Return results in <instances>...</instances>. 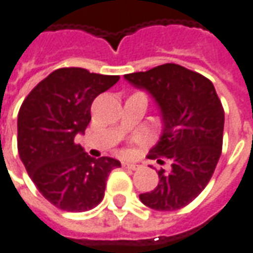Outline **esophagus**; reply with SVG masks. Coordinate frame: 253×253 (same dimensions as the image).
<instances>
[{
	"instance_id": "obj_1",
	"label": "esophagus",
	"mask_w": 253,
	"mask_h": 253,
	"mask_svg": "<svg viewBox=\"0 0 253 253\" xmlns=\"http://www.w3.org/2000/svg\"><path fill=\"white\" fill-rule=\"evenodd\" d=\"M123 168H126V169L130 170H137L140 169V165H137V163H128V162H123Z\"/></svg>"
}]
</instances>
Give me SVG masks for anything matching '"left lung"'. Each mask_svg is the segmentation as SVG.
I'll return each mask as SVG.
<instances>
[{"label": "left lung", "instance_id": "obj_1", "mask_svg": "<svg viewBox=\"0 0 253 253\" xmlns=\"http://www.w3.org/2000/svg\"><path fill=\"white\" fill-rule=\"evenodd\" d=\"M125 79L155 98L163 131L149 158H168L171 163L169 173L158 171L155 190L140 194L141 202L155 211L181 209L202 192L219 162L224 128L220 99L209 79L176 63Z\"/></svg>", "mask_w": 253, "mask_h": 253}]
</instances>
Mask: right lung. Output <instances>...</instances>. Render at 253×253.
<instances>
[{
  "label": "right lung",
  "instance_id": "add662e5",
  "mask_svg": "<svg viewBox=\"0 0 253 253\" xmlns=\"http://www.w3.org/2000/svg\"><path fill=\"white\" fill-rule=\"evenodd\" d=\"M119 76L61 68L25 98L18 115V151L42 197L66 212L90 211L104 199L109 173L120 162L91 158L76 134L91 120V104L119 82Z\"/></svg>",
  "mask_w": 253,
  "mask_h": 253
}]
</instances>
